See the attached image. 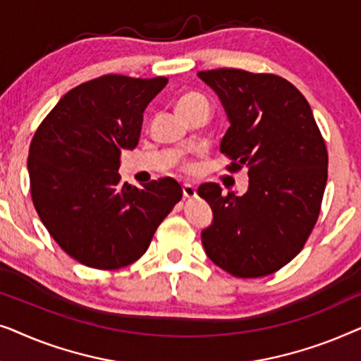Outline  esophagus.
<instances>
[{"label":"esophagus","instance_id":"obj_1","mask_svg":"<svg viewBox=\"0 0 361 361\" xmlns=\"http://www.w3.org/2000/svg\"><path fill=\"white\" fill-rule=\"evenodd\" d=\"M182 192H184L185 199H194L197 195V189L192 184H184L182 185Z\"/></svg>","mask_w":361,"mask_h":361}]
</instances>
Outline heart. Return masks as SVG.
Returning <instances> with one entry per match:
<instances>
[{
  "label": "heart",
  "instance_id": "obj_1",
  "mask_svg": "<svg viewBox=\"0 0 361 361\" xmlns=\"http://www.w3.org/2000/svg\"><path fill=\"white\" fill-rule=\"evenodd\" d=\"M197 102H207V100L202 95H199V93H189V95L182 97L179 103H177V110H179V108H184L187 105H192V103H197Z\"/></svg>",
  "mask_w": 361,
  "mask_h": 361
}]
</instances>
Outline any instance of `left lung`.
<instances>
[{
  "mask_svg": "<svg viewBox=\"0 0 361 361\" xmlns=\"http://www.w3.org/2000/svg\"><path fill=\"white\" fill-rule=\"evenodd\" d=\"M216 95L230 128L220 151L230 172L248 169L246 194L207 182L199 195L214 212L202 231L205 253L236 278L273 274L304 248L320 214L329 156L310 105L273 73L216 68L197 73Z\"/></svg>",
  "mask_w": 361,
  "mask_h": 361,
  "instance_id": "obj_1",
  "label": "left lung"
}]
</instances>
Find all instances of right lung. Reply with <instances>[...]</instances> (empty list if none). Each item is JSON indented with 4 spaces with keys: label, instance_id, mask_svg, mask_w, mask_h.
Instances as JSON below:
<instances>
[{
    "label": "right lung",
    "instance_id": "right-lung-1",
    "mask_svg": "<svg viewBox=\"0 0 361 361\" xmlns=\"http://www.w3.org/2000/svg\"><path fill=\"white\" fill-rule=\"evenodd\" d=\"M166 77L103 75L63 95L39 125L27 157L39 219L68 256L118 269L146 253L161 221L182 199L172 177L141 189L123 184L120 156L140 141L142 113Z\"/></svg>",
    "mask_w": 361,
    "mask_h": 361
}]
</instances>
